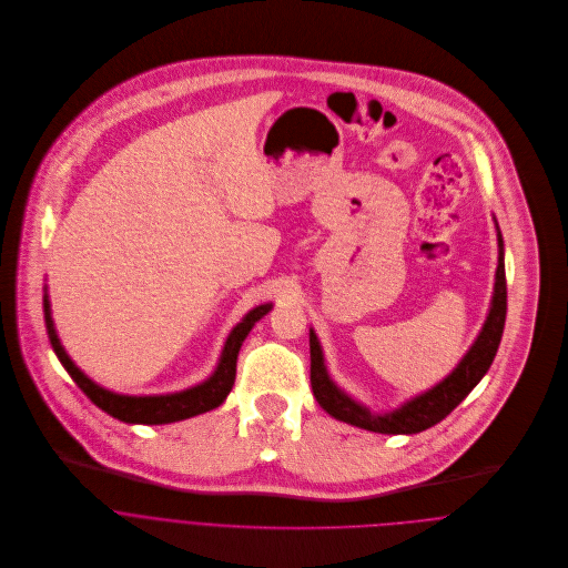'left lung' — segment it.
Wrapping results in <instances>:
<instances>
[{
    "label": "left lung",
    "mask_w": 568,
    "mask_h": 568,
    "mask_svg": "<svg viewBox=\"0 0 568 568\" xmlns=\"http://www.w3.org/2000/svg\"><path fill=\"white\" fill-rule=\"evenodd\" d=\"M497 243H499V263L495 274V294H493L490 312L486 316V323L477 341L459 361V365L453 369V374H448L446 379L437 384L433 390L415 397L402 408L386 415H372L367 408L349 399L345 393H341L332 384L323 365V352H321L318 338L314 329H310V382H312V393L318 406L338 422L358 426L363 430L382 433V435H415L446 419L468 397V393L481 382V376L488 372L497 354V347L504 334L506 272H504V241L499 232H497Z\"/></svg>",
    "instance_id": "8db88e82"
}]
</instances>
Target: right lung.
<instances>
[{"label":"right lung","instance_id":"add662e5","mask_svg":"<svg viewBox=\"0 0 568 568\" xmlns=\"http://www.w3.org/2000/svg\"><path fill=\"white\" fill-rule=\"evenodd\" d=\"M272 310V303L267 305H258L254 307L230 334L225 349L221 354L219 367L216 372L210 376V379L201 386H194L189 390L175 393V395H160V397H126V395H115L109 393L104 388H100L98 384H93L84 372H80V367H75V363L69 358V354L64 352L55 327H53V318H51V305H49V296H44V321H47V332H49V341L60 358V363L67 367V372L71 374V379L82 388V393L106 415L126 422V424H146V426H158V424H173V422H182L189 417L203 415L207 410L219 408L236 379V358H239V349L245 341V336L250 334V329L254 327V323L258 318H263L267 312Z\"/></svg>","mask_w":568,"mask_h":568}]
</instances>
